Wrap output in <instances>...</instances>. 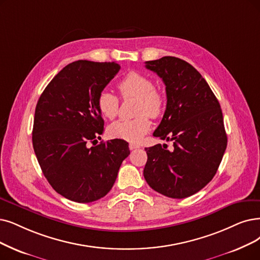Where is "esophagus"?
<instances>
[{"label":"esophagus","instance_id":"1","mask_svg":"<svg viewBox=\"0 0 260 260\" xmlns=\"http://www.w3.org/2000/svg\"><path fill=\"white\" fill-rule=\"evenodd\" d=\"M129 148H130L131 150L137 149V148H140V145H138V144H136V143H130V144H129Z\"/></svg>","mask_w":260,"mask_h":260}]
</instances>
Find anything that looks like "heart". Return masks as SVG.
I'll use <instances>...</instances> for the list:
<instances>
[{"mask_svg":"<svg viewBox=\"0 0 260 260\" xmlns=\"http://www.w3.org/2000/svg\"><path fill=\"white\" fill-rule=\"evenodd\" d=\"M120 96L123 99L137 98L136 113L141 114L133 119H122L113 122L108 129L109 136L129 142H137L146 134L151 127L149 117H159L165 105L162 92L154 87L153 81L143 74L131 71L124 76L117 84ZM96 107L103 117L115 118L119 109V99L109 90L99 92Z\"/></svg>","mask_w":260,"mask_h":260,"instance_id":"obj_1","label":"heart"}]
</instances>
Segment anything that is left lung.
I'll return each mask as SVG.
<instances>
[{
    "instance_id": "8db88e82",
    "label": "left lung",
    "mask_w": 260,
    "mask_h": 260,
    "mask_svg": "<svg viewBox=\"0 0 260 260\" xmlns=\"http://www.w3.org/2000/svg\"><path fill=\"white\" fill-rule=\"evenodd\" d=\"M145 67L164 82L166 110L153 137L173 141L145 148L144 178L154 191L185 199L209 183L227 146L220 103L192 65L174 56L148 60Z\"/></svg>"
}]
</instances>
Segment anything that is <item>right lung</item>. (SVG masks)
<instances>
[{"label": "right lung", "mask_w": 260, "mask_h": 260, "mask_svg": "<svg viewBox=\"0 0 260 260\" xmlns=\"http://www.w3.org/2000/svg\"><path fill=\"white\" fill-rule=\"evenodd\" d=\"M119 69L115 61H74L51 80L37 102L32 136L36 158L52 188L72 202L106 196L130 154L123 140L88 147L105 130L97 96Z\"/></svg>", "instance_id": "obj_1"}]
</instances>
